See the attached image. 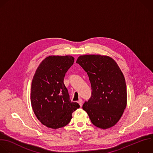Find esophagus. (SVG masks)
I'll return each mask as SVG.
<instances>
[{
    "label": "esophagus",
    "instance_id": "34e87169",
    "mask_svg": "<svg viewBox=\"0 0 153 153\" xmlns=\"http://www.w3.org/2000/svg\"><path fill=\"white\" fill-rule=\"evenodd\" d=\"M77 102H78V103L80 105V106H82V104H83V100H82V99H79V101H77Z\"/></svg>",
    "mask_w": 153,
    "mask_h": 153
}]
</instances>
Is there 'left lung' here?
<instances>
[{
    "mask_svg": "<svg viewBox=\"0 0 153 153\" xmlns=\"http://www.w3.org/2000/svg\"><path fill=\"white\" fill-rule=\"evenodd\" d=\"M76 63L86 72L91 85V96L83 105L92 123L106 129L115 126L127 105V88L124 75L111 58L83 55Z\"/></svg>",
    "mask_w": 153,
    "mask_h": 153,
    "instance_id": "8db88e82",
    "label": "left lung"
}]
</instances>
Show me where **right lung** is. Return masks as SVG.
I'll return each instance as SVG.
<instances>
[{"instance_id":"add662e5","label":"right lung","mask_w":153,"mask_h":153,"mask_svg":"<svg viewBox=\"0 0 153 153\" xmlns=\"http://www.w3.org/2000/svg\"><path fill=\"white\" fill-rule=\"evenodd\" d=\"M71 56L45 58L36 70L32 82L31 105L38 120L44 126L58 128L67 125L72 113L80 108L72 102L64 83L65 75L73 65Z\"/></svg>"}]
</instances>
